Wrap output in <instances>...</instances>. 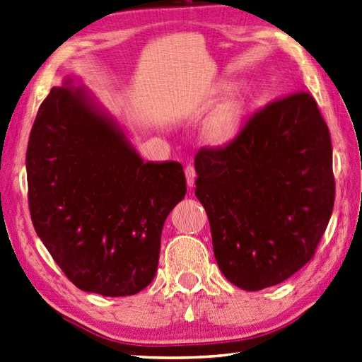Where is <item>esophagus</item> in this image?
I'll return each mask as SVG.
<instances>
[{"mask_svg": "<svg viewBox=\"0 0 362 362\" xmlns=\"http://www.w3.org/2000/svg\"><path fill=\"white\" fill-rule=\"evenodd\" d=\"M185 175H187L188 187L192 188L194 183H195V177H197V173H195V168L192 167V165H188V167L185 168Z\"/></svg>", "mask_w": 362, "mask_h": 362, "instance_id": "1", "label": "esophagus"}]
</instances>
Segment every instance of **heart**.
I'll list each match as a JSON object with an SVG mask.
<instances>
[{"label":"heart","instance_id":"obj_1","mask_svg":"<svg viewBox=\"0 0 362 362\" xmlns=\"http://www.w3.org/2000/svg\"><path fill=\"white\" fill-rule=\"evenodd\" d=\"M235 88L233 83L223 86V92H229ZM245 113V98L241 94H235L216 109L204 124V136L214 144L229 141L238 132Z\"/></svg>","mask_w":362,"mask_h":362}]
</instances>
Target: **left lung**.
Instances as JSON below:
<instances>
[{
    "instance_id": "obj_1",
    "label": "left lung",
    "mask_w": 362,
    "mask_h": 362,
    "mask_svg": "<svg viewBox=\"0 0 362 362\" xmlns=\"http://www.w3.org/2000/svg\"><path fill=\"white\" fill-rule=\"evenodd\" d=\"M195 197L216 264L257 291L309 262L334 209L332 144L315 100L297 92L256 112L227 146L195 156Z\"/></svg>"
}]
</instances>
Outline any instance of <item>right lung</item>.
Returning <instances> with one entry per match:
<instances>
[{"instance_id":"add662e5","label":"right lung","mask_w":362,"mask_h":362,"mask_svg":"<svg viewBox=\"0 0 362 362\" xmlns=\"http://www.w3.org/2000/svg\"><path fill=\"white\" fill-rule=\"evenodd\" d=\"M76 80L51 89L30 133V214L81 291L133 296L156 274L163 223L187 180L179 162H144L117 118Z\"/></svg>"}]
</instances>
